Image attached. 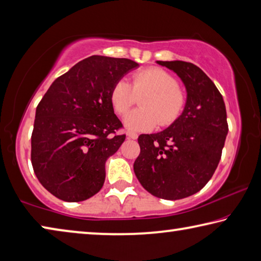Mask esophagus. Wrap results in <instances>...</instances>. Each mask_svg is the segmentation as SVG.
I'll return each mask as SVG.
<instances>
[{"label": "esophagus", "mask_w": 261, "mask_h": 261, "mask_svg": "<svg viewBox=\"0 0 261 261\" xmlns=\"http://www.w3.org/2000/svg\"><path fill=\"white\" fill-rule=\"evenodd\" d=\"M126 136H127V138H131V139H137V138H138V135H137L136 132H131V131L126 132Z\"/></svg>", "instance_id": "esophagus-1"}]
</instances>
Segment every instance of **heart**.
I'll use <instances>...</instances> for the list:
<instances>
[{"label": "heart", "mask_w": 261, "mask_h": 261, "mask_svg": "<svg viewBox=\"0 0 261 261\" xmlns=\"http://www.w3.org/2000/svg\"><path fill=\"white\" fill-rule=\"evenodd\" d=\"M141 108L132 110L124 125L132 131H149L158 124L170 125L179 117L185 94L176 78L161 68H148L132 74V82L120 79L110 91V103L117 115H124L138 98Z\"/></svg>", "instance_id": "heart-1"}]
</instances>
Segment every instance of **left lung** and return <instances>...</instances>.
Listing matches in <instances>:
<instances>
[{"instance_id":"obj_1","label":"left lung","mask_w":261,"mask_h":261,"mask_svg":"<svg viewBox=\"0 0 261 261\" xmlns=\"http://www.w3.org/2000/svg\"><path fill=\"white\" fill-rule=\"evenodd\" d=\"M173 70L187 88L180 116L161 132L141 135L134 163L137 178L153 196L167 200L197 193L218 167L228 134L223 98L197 65L183 61H156Z\"/></svg>"}]
</instances>
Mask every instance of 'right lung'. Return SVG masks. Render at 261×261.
I'll return each instance as SVG.
<instances>
[{
	"label": "right lung",
	"mask_w": 261,
	"mask_h": 261,
	"mask_svg": "<svg viewBox=\"0 0 261 261\" xmlns=\"http://www.w3.org/2000/svg\"><path fill=\"white\" fill-rule=\"evenodd\" d=\"M127 59L93 55L78 62L48 88L35 112L31 161L47 191L78 202L98 193L105 183V163L125 135L114 114V84L138 67Z\"/></svg>",
	"instance_id": "add662e5"
}]
</instances>
